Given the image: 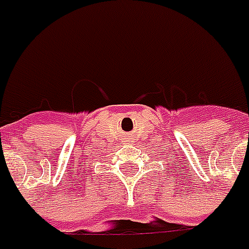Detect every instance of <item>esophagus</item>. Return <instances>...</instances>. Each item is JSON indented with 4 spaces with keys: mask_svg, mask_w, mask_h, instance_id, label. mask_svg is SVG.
I'll list each match as a JSON object with an SVG mask.
<instances>
[{
    "mask_svg": "<svg viewBox=\"0 0 249 249\" xmlns=\"http://www.w3.org/2000/svg\"><path fill=\"white\" fill-rule=\"evenodd\" d=\"M134 141V137H131V136H129L127 139H126V142H133Z\"/></svg>",
    "mask_w": 249,
    "mask_h": 249,
    "instance_id": "obj_1",
    "label": "esophagus"
}]
</instances>
